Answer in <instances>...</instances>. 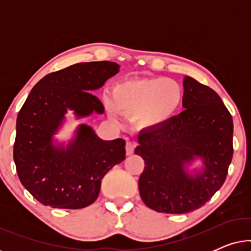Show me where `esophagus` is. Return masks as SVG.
<instances>
[{
  "label": "esophagus",
  "instance_id": "obj_1",
  "mask_svg": "<svg viewBox=\"0 0 251 251\" xmlns=\"http://www.w3.org/2000/svg\"><path fill=\"white\" fill-rule=\"evenodd\" d=\"M133 150H135V146H133V144H131L130 142H126V155H131V154L133 153Z\"/></svg>",
  "mask_w": 251,
  "mask_h": 251
}]
</instances>
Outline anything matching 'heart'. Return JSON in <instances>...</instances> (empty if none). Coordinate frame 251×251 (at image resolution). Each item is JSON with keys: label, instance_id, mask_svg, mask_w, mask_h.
I'll list each match as a JSON object with an SVG mask.
<instances>
[{"label": "heart", "instance_id": "1", "mask_svg": "<svg viewBox=\"0 0 251 251\" xmlns=\"http://www.w3.org/2000/svg\"><path fill=\"white\" fill-rule=\"evenodd\" d=\"M184 104V90L167 77H132L119 81L106 100L109 114L133 118L142 131H159L176 118Z\"/></svg>", "mask_w": 251, "mask_h": 251}]
</instances>
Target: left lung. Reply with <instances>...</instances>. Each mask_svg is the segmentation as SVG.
<instances>
[{"label":"left lung","mask_w":251,"mask_h":251,"mask_svg":"<svg viewBox=\"0 0 251 251\" xmlns=\"http://www.w3.org/2000/svg\"><path fill=\"white\" fill-rule=\"evenodd\" d=\"M183 111L159 131H142L135 153L145 161L139 194L147 207L186 214L222 187L233 156V120L211 88L185 76ZM200 159L201 167L191 168Z\"/></svg>","instance_id":"8db88e82"}]
</instances>
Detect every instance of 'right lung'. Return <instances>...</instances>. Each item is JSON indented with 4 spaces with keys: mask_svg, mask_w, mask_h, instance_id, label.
Returning a JSON list of instances; mask_svg holds the SVG:
<instances>
[{
    "mask_svg": "<svg viewBox=\"0 0 251 251\" xmlns=\"http://www.w3.org/2000/svg\"><path fill=\"white\" fill-rule=\"evenodd\" d=\"M119 71L112 61L72 65L41 78L27 97L17 118L13 160L23 186L42 204L88 207L102 177L126 159L125 140H102L88 125H78L67 144L54 138L68 111L76 120L104 113L91 92Z\"/></svg>",
    "mask_w": 251,
    "mask_h": 251,
    "instance_id": "add662e5",
    "label": "right lung"
}]
</instances>
